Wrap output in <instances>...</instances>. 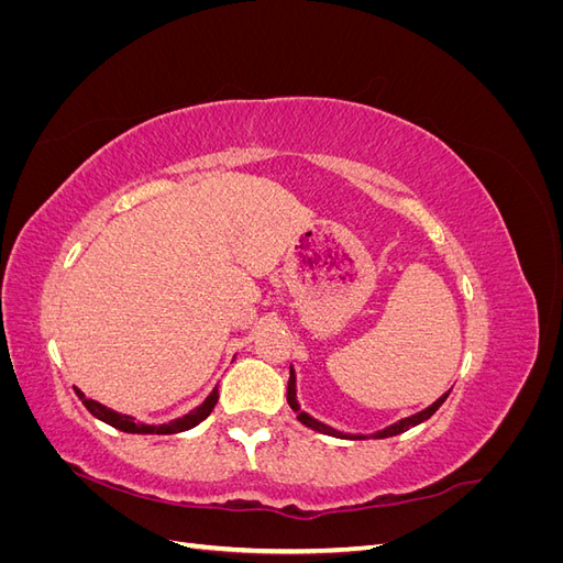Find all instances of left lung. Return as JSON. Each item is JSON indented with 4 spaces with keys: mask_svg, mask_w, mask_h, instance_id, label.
<instances>
[{
    "mask_svg": "<svg viewBox=\"0 0 563 563\" xmlns=\"http://www.w3.org/2000/svg\"><path fill=\"white\" fill-rule=\"evenodd\" d=\"M449 391H451V389H449ZM449 391H446V395H441V397H439L434 404H430L428 408H422V411H418V413H413V416H408V418H401V420H397V422H391V424H387L385 430H378V432H373V434H352V432H340V430L331 428V424H327V422H321V420L312 418L310 413H305L302 408H300V404H298L296 368H294V366H291V376H288V391H286V399H288V404H291L294 411L298 413V420L305 424V428H310V430L321 432V434L335 437V439H354V441H356V439H387V437H395V434H401V432H406V430L416 428V424L424 422V420L432 418V416L437 413V408L446 401Z\"/></svg>",
    "mask_w": 563,
    "mask_h": 563,
    "instance_id": "obj_1",
    "label": "left lung"
}]
</instances>
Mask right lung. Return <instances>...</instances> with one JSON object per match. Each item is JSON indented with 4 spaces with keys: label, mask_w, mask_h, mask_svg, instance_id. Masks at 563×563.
Here are the masks:
<instances>
[{
    "label": "right lung",
    "mask_w": 563,
    "mask_h": 563,
    "mask_svg": "<svg viewBox=\"0 0 563 563\" xmlns=\"http://www.w3.org/2000/svg\"><path fill=\"white\" fill-rule=\"evenodd\" d=\"M77 395H79L81 404L89 408V413H91L93 418L103 420V422L112 424V428L122 430V432H129V434H178V432H185V430H192V428H197V424L213 411V406H216V401H218V385L211 389V395H209L207 399H203L197 408H192L190 413H185L183 418H176V420L162 422V424H147V422L135 420L133 416L112 411V408L103 406L100 401L89 399L87 395H84L81 389H77Z\"/></svg>",
    "instance_id": "add662e5"
}]
</instances>
